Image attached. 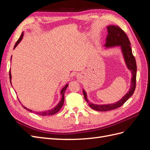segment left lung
<instances>
[{"label":"left lung","instance_id":"left-lung-1","mask_svg":"<svg viewBox=\"0 0 150 150\" xmlns=\"http://www.w3.org/2000/svg\"><path fill=\"white\" fill-rule=\"evenodd\" d=\"M106 27L108 35L106 39V42L103 45V47L104 49H106L120 46L121 53L122 54V57H123L126 67L131 71V84L128 91L119 101L114 103L107 104H98L89 102L88 99L87 93L83 89V92L85 100L93 110L98 111H108L115 110V109L121 106L132 96L136 88L137 67L135 58L133 55L132 49H131L130 46L131 43L128 36L126 35L125 32L119 26L110 25Z\"/></svg>","mask_w":150,"mask_h":150}]
</instances>
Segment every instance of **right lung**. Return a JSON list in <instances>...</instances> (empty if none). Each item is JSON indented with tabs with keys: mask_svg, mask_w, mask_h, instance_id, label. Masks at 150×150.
Listing matches in <instances>:
<instances>
[{
	"mask_svg": "<svg viewBox=\"0 0 150 150\" xmlns=\"http://www.w3.org/2000/svg\"><path fill=\"white\" fill-rule=\"evenodd\" d=\"M23 36H24V32H22L21 35V36H20L19 39H18L17 42L16 43L15 46H14V47H13V49H14L17 46V45L20 43V42L22 40V38H23ZM11 59H12V56H11ZM9 78H10V82H11V85H12V83H11L12 75H11V69H10V71H9ZM67 86H68V84H66V85L64 86V87H63V88L61 89V90L60 93H61V94L62 95L61 101H60L59 102V103L57 104V105H56L55 107H54L53 108L51 109V110H49L44 111H40V112H39V111H38H38H33V110H29V109H28V108H27L26 107H25L24 106L22 105V104H21L22 105V106H23V108H24V109H25V110L29 111L30 112H34V113H35V114L39 115H41V116H49V115H54V114H56V113H57L59 111V110H61V108H62V106H63V104H64V93H65L66 88H67ZM19 102H20V101H19ZM20 103H21V102H20Z\"/></svg>",
	"mask_w": 150,
	"mask_h": 150,
	"instance_id": "obj_1",
	"label": "right lung"
}]
</instances>
